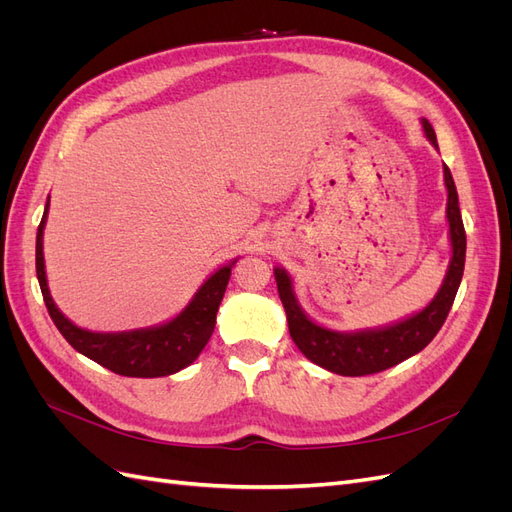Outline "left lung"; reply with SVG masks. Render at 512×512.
<instances>
[{
	"label": "left lung",
	"instance_id": "obj_1",
	"mask_svg": "<svg viewBox=\"0 0 512 512\" xmlns=\"http://www.w3.org/2000/svg\"><path fill=\"white\" fill-rule=\"evenodd\" d=\"M423 130L433 147H438L436 132H433L427 119H423ZM444 183L448 192L446 218L448 226H451L453 258L451 265H448L442 288L423 312H418L416 316L378 331L337 333L324 329L301 312L297 299H294L288 273L284 269H275L277 292H280L282 305L286 309L290 337L309 361L339 376H369L410 359L412 354L421 352L436 337L448 312H451L463 277V265H466V230H463L461 222L455 181L446 164Z\"/></svg>",
	"mask_w": 512,
	"mask_h": 512
}]
</instances>
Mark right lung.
<instances>
[{"label": "right lung", "mask_w": 512, "mask_h": 512, "mask_svg": "<svg viewBox=\"0 0 512 512\" xmlns=\"http://www.w3.org/2000/svg\"><path fill=\"white\" fill-rule=\"evenodd\" d=\"M46 213H49V203H46L36 235V273L49 316L53 318L59 333L66 337V342L76 352L85 354L87 359L100 363L102 367L115 371L119 376L130 378L170 376L194 363L196 356L207 346L215 329V314H218V307L224 299L230 280V269L235 262L228 267H222L218 273H213L198 288L190 305L175 320L153 329H138L128 333H91L76 327V324H72L59 312L51 299L49 286H46L42 254V232Z\"/></svg>", "instance_id": "obj_1"}]
</instances>
